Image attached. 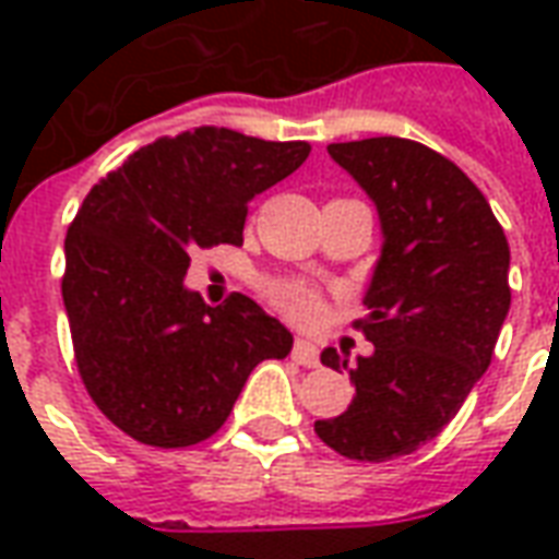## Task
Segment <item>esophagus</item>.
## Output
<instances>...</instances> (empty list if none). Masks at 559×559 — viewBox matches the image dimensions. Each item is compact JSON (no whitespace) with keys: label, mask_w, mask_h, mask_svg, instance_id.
Segmentation results:
<instances>
[{"label":"esophagus","mask_w":559,"mask_h":559,"mask_svg":"<svg viewBox=\"0 0 559 559\" xmlns=\"http://www.w3.org/2000/svg\"><path fill=\"white\" fill-rule=\"evenodd\" d=\"M293 359L305 365V368H314V365H320V350H317V344H311V341L299 338L293 344Z\"/></svg>","instance_id":"obj_1"}]
</instances>
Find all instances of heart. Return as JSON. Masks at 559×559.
Returning <instances> with one entry per match:
<instances>
[{
    "label": "heart",
    "mask_w": 559,
    "mask_h": 559,
    "mask_svg": "<svg viewBox=\"0 0 559 559\" xmlns=\"http://www.w3.org/2000/svg\"><path fill=\"white\" fill-rule=\"evenodd\" d=\"M266 296L296 323H317L323 314V293L308 281H272L266 284Z\"/></svg>",
    "instance_id": "b5f03b06"
}]
</instances>
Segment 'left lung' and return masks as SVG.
I'll list each match as a JSON object with an SVG mask.
<instances>
[{
  "instance_id": "1",
  "label": "left lung",
  "mask_w": 559,
  "mask_h": 559,
  "mask_svg": "<svg viewBox=\"0 0 559 559\" xmlns=\"http://www.w3.org/2000/svg\"><path fill=\"white\" fill-rule=\"evenodd\" d=\"M383 224V254L353 326L374 344L350 371L347 411L317 419V437L350 461L411 455L455 419L488 365L509 314V242L488 200L457 164L404 138L332 143Z\"/></svg>"
}]
</instances>
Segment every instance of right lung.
Instances as JSON below:
<instances>
[{"mask_svg":"<svg viewBox=\"0 0 559 559\" xmlns=\"http://www.w3.org/2000/svg\"><path fill=\"white\" fill-rule=\"evenodd\" d=\"M308 152L200 126L128 155L78 209L62 275L74 359L95 407L138 443H203L257 365L290 353V332L254 299L212 308L182 278L197 248L242 245L248 200Z\"/></svg>","mask_w":559,"mask_h":559,"instance_id":"1","label":"right lung"}]
</instances>
